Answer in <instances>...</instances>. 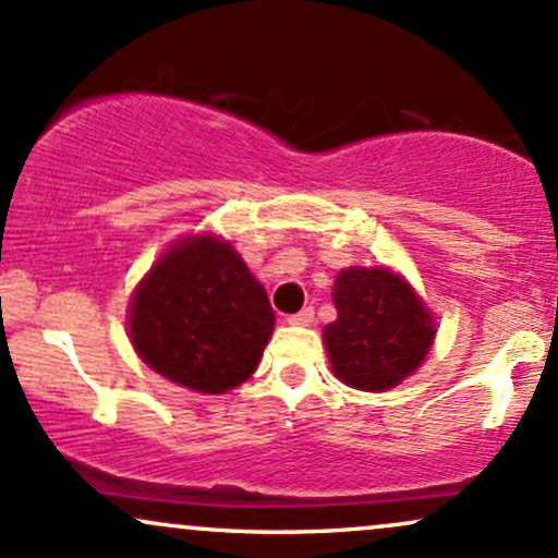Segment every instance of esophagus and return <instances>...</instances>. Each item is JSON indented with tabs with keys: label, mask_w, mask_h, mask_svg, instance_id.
Returning a JSON list of instances; mask_svg holds the SVG:
<instances>
[{
	"label": "esophagus",
	"mask_w": 558,
	"mask_h": 558,
	"mask_svg": "<svg viewBox=\"0 0 558 558\" xmlns=\"http://www.w3.org/2000/svg\"><path fill=\"white\" fill-rule=\"evenodd\" d=\"M312 323H315V310H312V306H304L296 315L288 317V325H301V328H306V325Z\"/></svg>",
	"instance_id": "34e87169"
}]
</instances>
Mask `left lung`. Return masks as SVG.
<instances>
[{
  "mask_svg": "<svg viewBox=\"0 0 558 558\" xmlns=\"http://www.w3.org/2000/svg\"><path fill=\"white\" fill-rule=\"evenodd\" d=\"M336 323L323 338L338 380L356 390H388L425 362L433 315L407 278L388 267H345L332 286Z\"/></svg>",
  "mask_w": 558,
  "mask_h": 558,
  "instance_id": "left-lung-1",
  "label": "left lung"
}]
</instances>
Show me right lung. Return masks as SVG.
I'll return each mask as SVG.
<instances>
[{
  "label": "right lung",
  "mask_w": 558,
  "mask_h": 558,
  "mask_svg": "<svg viewBox=\"0 0 558 558\" xmlns=\"http://www.w3.org/2000/svg\"><path fill=\"white\" fill-rule=\"evenodd\" d=\"M272 328L265 288L213 233L172 243L128 306V332L141 360L198 393H226L248 380Z\"/></svg>",
  "instance_id": "add662e5"
}]
</instances>
